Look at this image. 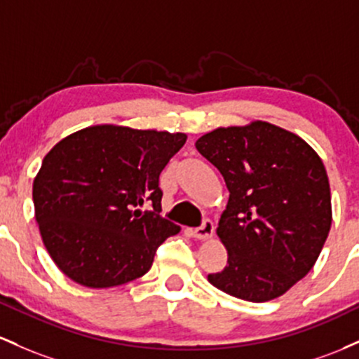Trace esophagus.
<instances>
[{
	"label": "esophagus",
	"instance_id": "34e87169",
	"mask_svg": "<svg viewBox=\"0 0 359 359\" xmlns=\"http://www.w3.org/2000/svg\"><path fill=\"white\" fill-rule=\"evenodd\" d=\"M191 233H193V237H195V239H198V241H207V239H210L212 233H213V224H212V220H208V219L203 220V224H201L200 227L193 229Z\"/></svg>",
	"mask_w": 359,
	"mask_h": 359
}]
</instances>
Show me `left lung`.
<instances>
[{
	"label": "left lung",
	"mask_w": 359,
	"mask_h": 359,
	"mask_svg": "<svg viewBox=\"0 0 359 359\" xmlns=\"http://www.w3.org/2000/svg\"><path fill=\"white\" fill-rule=\"evenodd\" d=\"M195 147L229 190L217 227L227 264L208 281L248 302L278 299L312 269L331 231L324 163L299 135L261 120L215 128Z\"/></svg>",
	"instance_id": "left-lung-1"
}]
</instances>
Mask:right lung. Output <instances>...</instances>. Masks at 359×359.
<instances>
[{"label":"right lung","mask_w":359,"mask_h":359,"mask_svg":"<svg viewBox=\"0 0 359 359\" xmlns=\"http://www.w3.org/2000/svg\"><path fill=\"white\" fill-rule=\"evenodd\" d=\"M187 134L93 126L47 152L34 180L43 245L67 278L111 288L151 269L156 249L180 232L159 215V175ZM149 203L152 211L140 207Z\"/></svg>","instance_id":"add662e5"}]
</instances>
